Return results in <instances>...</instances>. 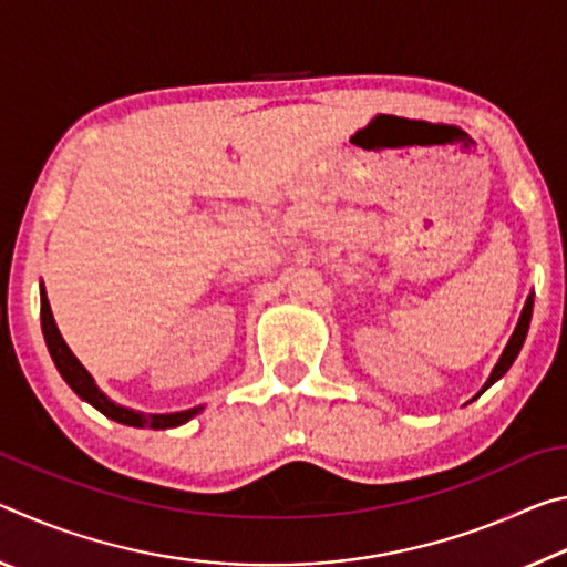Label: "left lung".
<instances>
[{"label": "left lung", "mask_w": 567, "mask_h": 567, "mask_svg": "<svg viewBox=\"0 0 567 567\" xmlns=\"http://www.w3.org/2000/svg\"><path fill=\"white\" fill-rule=\"evenodd\" d=\"M533 297H535V292L527 295V300H525V305H523L520 318H517V324H515V330H513V334H511V340H507V344H505V350H503V354H501V360L495 362V368H493V372H491V378L485 380V385L480 388V392H477L475 398H480L487 388L495 385V382L501 380L507 370H511V364L515 362L517 354H520V350H523V342H525V338H527V330H530V318H533ZM475 398H473V400H475Z\"/></svg>", "instance_id": "8db88e82"}]
</instances>
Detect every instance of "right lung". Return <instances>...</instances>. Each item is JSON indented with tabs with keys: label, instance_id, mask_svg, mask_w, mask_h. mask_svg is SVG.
Wrapping results in <instances>:
<instances>
[{
	"label": "right lung",
	"instance_id": "add662e5",
	"mask_svg": "<svg viewBox=\"0 0 567 567\" xmlns=\"http://www.w3.org/2000/svg\"><path fill=\"white\" fill-rule=\"evenodd\" d=\"M40 297H42V332H44V342L47 350H50L52 360L60 370V375L64 378L66 385H70L76 395H80L84 402H90L92 408H97L102 415H107L114 422H122V425L130 427H152V430H169V427H179L189 422L195 415L205 410V405L189 408V410H179V412H140L132 408H124L120 402L110 400L104 392L97 388V382L87 372V368L74 358V352L70 350V344L64 342L60 328H56L54 315L50 300H47V290L44 282L40 285Z\"/></svg>",
	"mask_w": 567,
	"mask_h": 567
}]
</instances>
